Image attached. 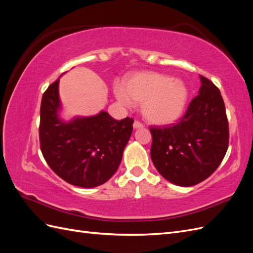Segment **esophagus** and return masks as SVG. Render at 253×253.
Wrapping results in <instances>:
<instances>
[{"instance_id": "esophagus-1", "label": "esophagus", "mask_w": 253, "mask_h": 253, "mask_svg": "<svg viewBox=\"0 0 253 253\" xmlns=\"http://www.w3.org/2000/svg\"><path fill=\"white\" fill-rule=\"evenodd\" d=\"M133 126H134V128H142V127H143V125L140 124L139 121H135Z\"/></svg>"}]
</instances>
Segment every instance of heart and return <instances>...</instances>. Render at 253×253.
Masks as SVG:
<instances>
[{
  "label": "heart",
  "instance_id": "b5f03b06",
  "mask_svg": "<svg viewBox=\"0 0 253 253\" xmlns=\"http://www.w3.org/2000/svg\"><path fill=\"white\" fill-rule=\"evenodd\" d=\"M117 100L125 105L142 103L144 119L155 126H168L179 120L190 98L187 84L170 75L137 73L129 75L124 85L114 88Z\"/></svg>",
  "mask_w": 253,
  "mask_h": 253
}]
</instances>
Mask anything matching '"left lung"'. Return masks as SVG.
Instances as JSON below:
<instances>
[{"instance_id":"1","label":"left lung","mask_w":253,"mask_h":253,"mask_svg":"<svg viewBox=\"0 0 253 253\" xmlns=\"http://www.w3.org/2000/svg\"><path fill=\"white\" fill-rule=\"evenodd\" d=\"M198 95L179 122L151 127V158L165 179L191 187L215 171L229 142L226 109L219 89L200 76Z\"/></svg>"}]
</instances>
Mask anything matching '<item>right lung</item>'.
<instances>
[{"mask_svg":"<svg viewBox=\"0 0 253 253\" xmlns=\"http://www.w3.org/2000/svg\"><path fill=\"white\" fill-rule=\"evenodd\" d=\"M60 78L43 94L40 145L50 169L71 185L95 188L116 173L129 140L134 120H116L108 112L94 116L61 117Z\"/></svg>","mask_w":253,"mask_h":253,"instance_id":"obj_1","label":"right lung"}]
</instances>
